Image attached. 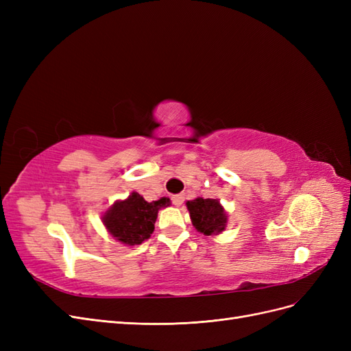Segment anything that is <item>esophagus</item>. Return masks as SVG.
Instances as JSON below:
<instances>
[{"label": "esophagus", "mask_w": 351, "mask_h": 351, "mask_svg": "<svg viewBox=\"0 0 351 351\" xmlns=\"http://www.w3.org/2000/svg\"><path fill=\"white\" fill-rule=\"evenodd\" d=\"M171 199L176 206H182V204L184 202V195H174Z\"/></svg>", "instance_id": "1"}]
</instances>
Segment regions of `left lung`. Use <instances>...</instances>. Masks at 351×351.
Listing matches in <instances>:
<instances>
[{"label":"left lung","mask_w":351,"mask_h":351,"mask_svg":"<svg viewBox=\"0 0 351 351\" xmlns=\"http://www.w3.org/2000/svg\"><path fill=\"white\" fill-rule=\"evenodd\" d=\"M193 227L204 236H218L226 231L228 217L218 199L196 197L186 202Z\"/></svg>","instance_id":"left-lung-1"}]
</instances>
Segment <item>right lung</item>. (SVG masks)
<instances>
[{
  "mask_svg": "<svg viewBox=\"0 0 351 351\" xmlns=\"http://www.w3.org/2000/svg\"><path fill=\"white\" fill-rule=\"evenodd\" d=\"M171 205L168 197L146 202L139 193L132 192L129 197L115 200L102 214V224L110 236L125 246H137L151 237L155 230L158 210Z\"/></svg>",
  "mask_w": 351,
  "mask_h": 351,
  "instance_id": "1",
  "label": "right lung"
}]
</instances>
